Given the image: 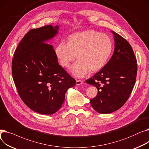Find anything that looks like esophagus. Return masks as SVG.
I'll return each mask as SVG.
<instances>
[{"mask_svg":"<svg viewBox=\"0 0 149 149\" xmlns=\"http://www.w3.org/2000/svg\"><path fill=\"white\" fill-rule=\"evenodd\" d=\"M83 83V81L80 80H76V85H80Z\"/></svg>","mask_w":149,"mask_h":149,"instance_id":"1","label":"esophagus"}]
</instances>
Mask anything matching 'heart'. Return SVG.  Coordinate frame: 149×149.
<instances>
[{
	"label": "heart",
	"instance_id": "b5f03b06",
	"mask_svg": "<svg viewBox=\"0 0 149 149\" xmlns=\"http://www.w3.org/2000/svg\"><path fill=\"white\" fill-rule=\"evenodd\" d=\"M113 42L108 35L94 30L85 31L70 35L68 42H60L56 47V56L60 65L70 67L71 74L81 77L90 73L97 72L106 64L113 51Z\"/></svg>",
	"mask_w": 149,
	"mask_h": 149
}]
</instances>
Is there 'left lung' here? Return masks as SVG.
I'll use <instances>...</instances> for the list:
<instances>
[{"label": "left lung", "mask_w": 149, "mask_h": 149, "mask_svg": "<svg viewBox=\"0 0 149 149\" xmlns=\"http://www.w3.org/2000/svg\"><path fill=\"white\" fill-rule=\"evenodd\" d=\"M111 32L115 40L111 58L99 72L86 80L98 89L97 95L90 100L92 107L104 114L117 111L126 102L137 74V61L132 46L120 35Z\"/></svg>", "instance_id": "obj_1"}]
</instances>
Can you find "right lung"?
<instances>
[{
    "label": "right lung",
    "instance_id": "1",
    "mask_svg": "<svg viewBox=\"0 0 149 149\" xmlns=\"http://www.w3.org/2000/svg\"><path fill=\"white\" fill-rule=\"evenodd\" d=\"M58 26L32 29L23 37L12 60V75L22 100L36 112L51 115L62 106L65 93L76 81L58 62L53 46L44 42Z\"/></svg>",
    "mask_w": 149,
    "mask_h": 149
}]
</instances>
